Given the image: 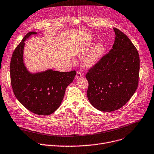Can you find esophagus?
<instances>
[{"label": "esophagus", "mask_w": 154, "mask_h": 154, "mask_svg": "<svg viewBox=\"0 0 154 154\" xmlns=\"http://www.w3.org/2000/svg\"><path fill=\"white\" fill-rule=\"evenodd\" d=\"M82 75H83V74H82L81 72L77 71V73H76V75H75V77H76L77 79H78V78H80V77H82Z\"/></svg>", "instance_id": "34e87169"}]
</instances>
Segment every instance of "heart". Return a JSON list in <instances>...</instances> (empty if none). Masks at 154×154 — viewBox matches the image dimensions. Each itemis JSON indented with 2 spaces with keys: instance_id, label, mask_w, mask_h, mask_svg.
Masks as SVG:
<instances>
[{
  "instance_id": "heart-1",
  "label": "heart",
  "mask_w": 154,
  "mask_h": 154,
  "mask_svg": "<svg viewBox=\"0 0 154 154\" xmlns=\"http://www.w3.org/2000/svg\"><path fill=\"white\" fill-rule=\"evenodd\" d=\"M105 52V47L100 43L95 45L91 49L85 60L87 66H92L97 63L103 56Z\"/></svg>"
}]
</instances>
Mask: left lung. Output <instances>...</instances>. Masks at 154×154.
I'll return each mask as SVG.
<instances>
[{"label":"left lung","mask_w":154,"mask_h":154,"mask_svg":"<svg viewBox=\"0 0 154 154\" xmlns=\"http://www.w3.org/2000/svg\"><path fill=\"white\" fill-rule=\"evenodd\" d=\"M112 49L91 67L85 77L87 95L90 103L101 111H112L123 106L134 95L139 84L140 60L129 38L113 28Z\"/></svg>","instance_id":"obj_1"}]
</instances>
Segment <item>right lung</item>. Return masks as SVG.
Listing matches in <instances>:
<instances>
[{"label":"right lung","instance_id":"right-lung-1","mask_svg":"<svg viewBox=\"0 0 154 154\" xmlns=\"http://www.w3.org/2000/svg\"><path fill=\"white\" fill-rule=\"evenodd\" d=\"M36 33H27L14 50L10 61V80L16 98L27 109L36 115H49L60 105L76 71L63 72L49 69L30 73L23 63V48L25 41Z\"/></svg>","mask_w":154,"mask_h":154}]
</instances>
